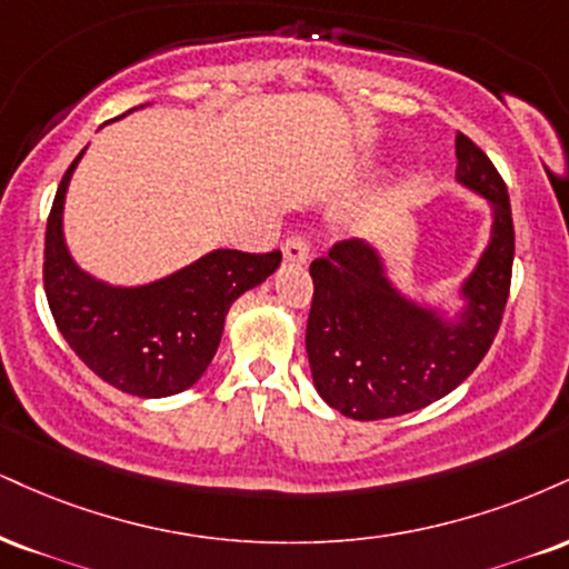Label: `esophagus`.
I'll return each mask as SVG.
<instances>
[{
	"instance_id": "1",
	"label": "esophagus",
	"mask_w": 569,
	"mask_h": 569,
	"mask_svg": "<svg viewBox=\"0 0 569 569\" xmlns=\"http://www.w3.org/2000/svg\"><path fill=\"white\" fill-rule=\"evenodd\" d=\"M307 254H310V246L302 236H291L283 241V259L286 262H293V264H305L307 262Z\"/></svg>"
}]
</instances>
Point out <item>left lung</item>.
Masks as SVG:
<instances>
[{
	"instance_id": "8db88e82",
	"label": "left lung",
	"mask_w": 569,
	"mask_h": 569,
	"mask_svg": "<svg viewBox=\"0 0 569 569\" xmlns=\"http://www.w3.org/2000/svg\"><path fill=\"white\" fill-rule=\"evenodd\" d=\"M456 180L490 203V241L463 278L453 318L392 283L373 243L352 238L315 259L307 358L318 395L347 419L376 421L440 400L480 366L501 326L515 264L506 182L467 134H456Z\"/></svg>"
}]
</instances>
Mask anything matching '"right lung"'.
<instances>
[{"label":"right lung","mask_w":569,"mask_h":569,"mask_svg":"<svg viewBox=\"0 0 569 569\" xmlns=\"http://www.w3.org/2000/svg\"><path fill=\"white\" fill-rule=\"evenodd\" d=\"M84 150L60 180L47 219L44 291L52 318L68 347L111 387L134 397L180 395L209 368L230 305L278 270L280 251L214 249L142 286H111L89 276L73 262L63 236L68 182Z\"/></svg>","instance_id":"right-lung-1"}]
</instances>
